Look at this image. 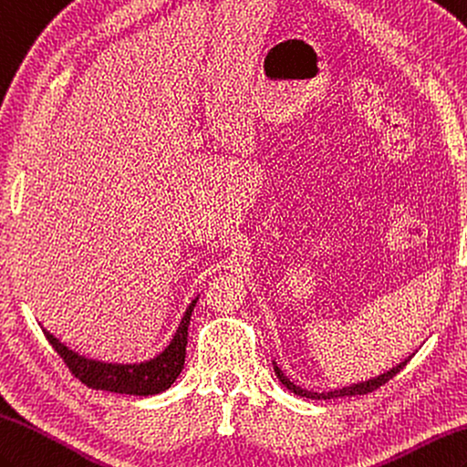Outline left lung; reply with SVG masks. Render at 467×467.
<instances>
[{
  "label": "left lung",
  "instance_id": "1",
  "mask_svg": "<svg viewBox=\"0 0 467 467\" xmlns=\"http://www.w3.org/2000/svg\"><path fill=\"white\" fill-rule=\"evenodd\" d=\"M410 359H411V356H410L408 359H403L401 364H398L396 368H391L389 371H386V374H381V376H378V378H374V379H368V381H361V383H354V386H348V388H341V389H331V391H324V393H317V391H307V389H302V388H299V386H296V383L289 381V379L284 376V371L275 366V361H274V371H275L277 379L282 381L284 386H285L289 391H294L296 396H302V398H312V400H334V398L364 396V393H371V391H376L378 388H381V386H383V383H388V381H389L393 376L400 374V371L403 369V366H406Z\"/></svg>",
  "mask_w": 467,
  "mask_h": 467
}]
</instances>
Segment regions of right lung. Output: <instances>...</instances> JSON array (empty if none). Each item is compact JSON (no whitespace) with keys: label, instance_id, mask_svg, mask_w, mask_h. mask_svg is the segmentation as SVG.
<instances>
[{"label":"right lung","instance_id":"add662e5","mask_svg":"<svg viewBox=\"0 0 467 467\" xmlns=\"http://www.w3.org/2000/svg\"><path fill=\"white\" fill-rule=\"evenodd\" d=\"M198 297L193 299L190 307L180 321V327L175 331L170 346L155 358L141 361V364H109V361L89 359L79 356L78 351L69 349L66 344L44 329L47 341L66 361L71 374L81 383H86L91 389H106L113 393H128V396H155L161 393L182 374L185 361V346H188V327Z\"/></svg>","mask_w":467,"mask_h":467}]
</instances>
